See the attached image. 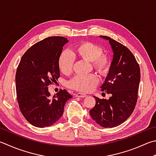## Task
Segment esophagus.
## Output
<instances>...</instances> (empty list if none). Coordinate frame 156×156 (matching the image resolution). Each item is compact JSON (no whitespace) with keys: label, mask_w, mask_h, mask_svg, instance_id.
Returning a JSON list of instances; mask_svg holds the SVG:
<instances>
[{"label":"esophagus","mask_w":156,"mask_h":156,"mask_svg":"<svg viewBox=\"0 0 156 156\" xmlns=\"http://www.w3.org/2000/svg\"><path fill=\"white\" fill-rule=\"evenodd\" d=\"M74 96H75V97H79V98H84V97L86 96V95L85 94H82V93L75 94Z\"/></svg>","instance_id":"obj_1"}]
</instances>
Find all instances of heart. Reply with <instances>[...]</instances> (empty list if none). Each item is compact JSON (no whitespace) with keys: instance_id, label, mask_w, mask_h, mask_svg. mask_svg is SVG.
<instances>
[{"instance_id":"b5f03b06","label":"heart","mask_w":156,"mask_h":156,"mask_svg":"<svg viewBox=\"0 0 156 156\" xmlns=\"http://www.w3.org/2000/svg\"><path fill=\"white\" fill-rule=\"evenodd\" d=\"M73 54L82 60L91 62L93 69L102 77H107L112 66V59L107 54L102 53V48L92 42H82L73 49ZM58 65L60 71L69 75L73 71L74 58L69 52L64 51L60 54ZM99 83V79L94 74L77 75L70 80L68 86L73 90L81 92L92 91Z\"/></svg>"}]
</instances>
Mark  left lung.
<instances>
[{"label":"left lung","mask_w":156,"mask_h":156,"mask_svg":"<svg viewBox=\"0 0 156 156\" xmlns=\"http://www.w3.org/2000/svg\"><path fill=\"white\" fill-rule=\"evenodd\" d=\"M113 52L110 73L102 85L101 91L111 94L109 99H96L90 111L93 120L105 128H113L124 123L134 110L140 79V67L130 49L106 36ZM104 93V92H103Z\"/></svg>","instance_id":"1"}]
</instances>
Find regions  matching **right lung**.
I'll return each instance as SVG.
<instances>
[{
    "label": "right lung",
    "instance_id": "add662e5",
    "mask_svg": "<svg viewBox=\"0 0 156 156\" xmlns=\"http://www.w3.org/2000/svg\"><path fill=\"white\" fill-rule=\"evenodd\" d=\"M50 37L35 43L22 55L16 75L17 100L27 121L38 128L50 126L62 117L66 102L73 96L60 90L51 98L48 86L60 77L58 60L68 42Z\"/></svg>",
    "mask_w": 156,
    "mask_h": 156
}]
</instances>
